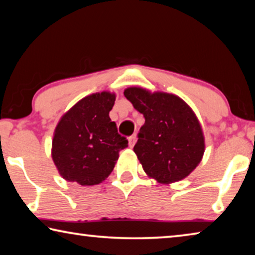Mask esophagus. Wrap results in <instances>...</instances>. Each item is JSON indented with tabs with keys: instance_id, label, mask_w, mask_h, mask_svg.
I'll return each instance as SVG.
<instances>
[{
	"instance_id": "34e87169",
	"label": "esophagus",
	"mask_w": 255,
	"mask_h": 255,
	"mask_svg": "<svg viewBox=\"0 0 255 255\" xmlns=\"http://www.w3.org/2000/svg\"><path fill=\"white\" fill-rule=\"evenodd\" d=\"M128 141H129V147H132V146L136 143V133H133V135L129 137Z\"/></svg>"
}]
</instances>
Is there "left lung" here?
Instances as JSON below:
<instances>
[{"label": "left lung", "instance_id": "8db88e82", "mask_svg": "<svg viewBox=\"0 0 255 255\" xmlns=\"http://www.w3.org/2000/svg\"><path fill=\"white\" fill-rule=\"evenodd\" d=\"M124 94L145 118L133 152L147 175L161 183L188 176L205 152L204 133L191 108L174 94L141 88H128Z\"/></svg>", "mask_w": 255, "mask_h": 255}]
</instances>
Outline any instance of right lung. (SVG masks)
<instances>
[{
  "label": "right lung",
  "mask_w": 255,
  "mask_h": 255,
  "mask_svg": "<svg viewBox=\"0 0 255 255\" xmlns=\"http://www.w3.org/2000/svg\"><path fill=\"white\" fill-rule=\"evenodd\" d=\"M114 93L101 92L85 97L72 107L55 129L51 156L59 174L66 181L94 185L114 170L119 152L128 146L118 133L109 112Z\"/></svg>",
  "instance_id": "1"
}]
</instances>
